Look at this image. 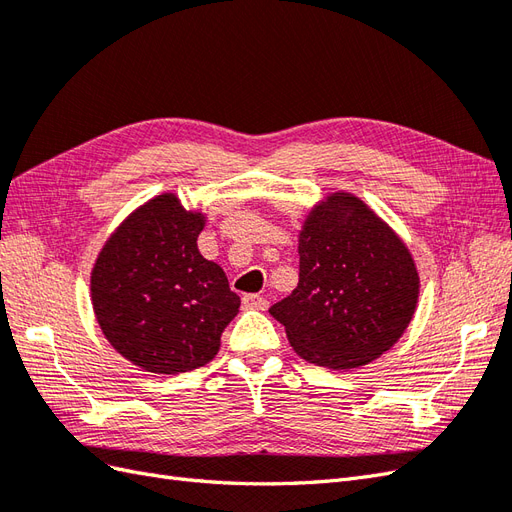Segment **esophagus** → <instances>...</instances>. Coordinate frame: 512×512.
Segmentation results:
<instances>
[{"label": "esophagus", "instance_id": "1", "mask_svg": "<svg viewBox=\"0 0 512 512\" xmlns=\"http://www.w3.org/2000/svg\"><path fill=\"white\" fill-rule=\"evenodd\" d=\"M245 309H267L269 301L265 297H260V294H243L241 299Z\"/></svg>", "mask_w": 512, "mask_h": 512}]
</instances>
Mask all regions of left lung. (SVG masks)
Listing matches in <instances>:
<instances>
[{"instance_id":"1","label":"left lung","mask_w":512,"mask_h":512,"mask_svg":"<svg viewBox=\"0 0 512 512\" xmlns=\"http://www.w3.org/2000/svg\"><path fill=\"white\" fill-rule=\"evenodd\" d=\"M418 273L391 226L346 192L327 196L299 235V284L269 314L305 361L352 369L389 350L410 324Z\"/></svg>"}]
</instances>
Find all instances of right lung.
<instances>
[{
	"label": "right lung",
	"instance_id": "add662e5",
	"mask_svg": "<svg viewBox=\"0 0 512 512\" xmlns=\"http://www.w3.org/2000/svg\"><path fill=\"white\" fill-rule=\"evenodd\" d=\"M205 215L175 194L138 207L106 241L91 271V303L104 337L151 374L209 363L241 299L220 265L200 256Z\"/></svg>",
	"mask_w": 512,
	"mask_h": 512
}]
</instances>
